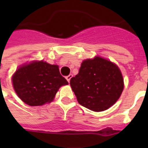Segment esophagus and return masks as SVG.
<instances>
[{"label": "esophagus", "mask_w": 148, "mask_h": 148, "mask_svg": "<svg viewBox=\"0 0 148 148\" xmlns=\"http://www.w3.org/2000/svg\"><path fill=\"white\" fill-rule=\"evenodd\" d=\"M73 77V75H72V74H69L68 76H66V79L67 80L68 82H70V81H71V77Z\"/></svg>", "instance_id": "esophagus-1"}]
</instances>
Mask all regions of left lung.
<instances>
[{"label":"left lung","mask_w":148,"mask_h":148,"mask_svg":"<svg viewBox=\"0 0 148 148\" xmlns=\"http://www.w3.org/2000/svg\"><path fill=\"white\" fill-rule=\"evenodd\" d=\"M70 84L81 106L95 112L111 107L124 90L120 69L101 57L84 60L78 74L71 78Z\"/></svg>","instance_id":"left-lung-1"}]
</instances>
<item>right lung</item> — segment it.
<instances>
[{
	"label": "right lung",
	"instance_id": "1",
	"mask_svg": "<svg viewBox=\"0 0 148 148\" xmlns=\"http://www.w3.org/2000/svg\"><path fill=\"white\" fill-rule=\"evenodd\" d=\"M12 80L18 97L31 106L51 102L58 89L68 84L60 74L57 65L42 61L34 62L20 67Z\"/></svg>",
	"mask_w": 148,
	"mask_h": 148
}]
</instances>
